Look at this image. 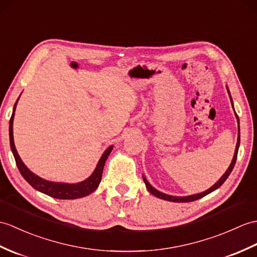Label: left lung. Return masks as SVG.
Returning a JSON list of instances; mask_svg holds the SVG:
<instances>
[{
	"label": "left lung",
	"mask_w": 257,
	"mask_h": 257,
	"mask_svg": "<svg viewBox=\"0 0 257 257\" xmlns=\"http://www.w3.org/2000/svg\"><path fill=\"white\" fill-rule=\"evenodd\" d=\"M230 94V93H229ZM236 115V114H235ZM236 118H237V121H238V117L236 115ZM238 131H240V129H238ZM238 146H240V133H238V138H237V143H236V147H235V152H234V157L233 159H232V162L229 166V169L226 170V172L223 174V176L220 178V180L213 185V186L211 188H209L208 190H206V192L204 193H200V194H196V195H192V196H186V197H175V196H170V195H166V194H163L159 192V190H157L156 188H153L150 184H149V182L146 180L145 177H143V181H145L146 183V186L148 188L149 192H150L152 195H154L156 197H158V198H161V199H164V200H169V201H173V202H189V201H194V200H197V199H200L201 197H204L208 194H210L211 192H213V190H216L217 188H219L221 185L225 182L226 178L229 177L230 173L232 172V170H233L234 168V164L236 162V158H237V151H238Z\"/></svg>",
	"instance_id": "left-lung-1"
}]
</instances>
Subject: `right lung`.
<instances>
[{
    "label": "right lung",
    "mask_w": 257,
    "mask_h": 257,
    "mask_svg": "<svg viewBox=\"0 0 257 257\" xmlns=\"http://www.w3.org/2000/svg\"><path fill=\"white\" fill-rule=\"evenodd\" d=\"M16 104L17 101L14 105L13 114H12V117L10 119V145H11L12 152H13V156L15 158L17 168H19L21 174L27 181V183L31 184L35 189H37L39 192L57 199H76V198H81V197H85L91 193H93L94 190L98 187V185L100 183L104 165L107 158L109 156V153L112 150V147H109L104 152L94 173L84 182H81L79 184H64V183H52V182L43 180V178L35 175L33 172H31L26 168V165L23 163V161L21 160L19 153H17L15 149L14 139H13V119H14V114L16 109Z\"/></svg>",
    "instance_id": "1"
}]
</instances>
